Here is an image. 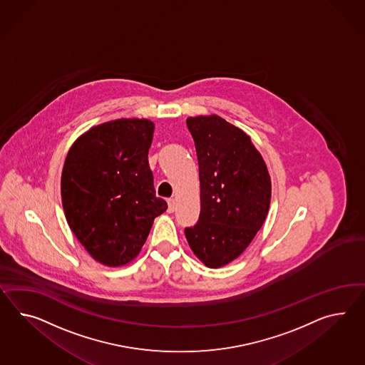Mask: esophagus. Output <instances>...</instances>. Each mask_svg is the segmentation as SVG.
Instances as JSON below:
<instances>
[{
    "mask_svg": "<svg viewBox=\"0 0 365 365\" xmlns=\"http://www.w3.org/2000/svg\"><path fill=\"white\" fill-rule=\"evenodd\" d=\"M168 205H169V208H168V211H169L170 214L171 212H174L175 211V199L174 197H170V199H168Z\"/></svg>",
    "mask_w": 365,
    "mask_h": 365,
    "instance_id": "esophagus-1",
    "label": "esophagus"
}]
</instances>
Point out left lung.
<instances>
[{
  "label": "left lung",
  "mask_w": 365,
  "mask_h": 365,
  "mask_svg": "<svg viewBox=\"0 0 365 365\" xmlns=\"http://www.w3.org/2000/svg\"><path fill=\"white\" fill-rule=\"evenodd\" d=\"M195 143L200 215L185 228L190 248L208 267L239 257L267 219L272 183L249 135L222 117L187 118Z\"/></svg>",
  "instance_id": "left-lung-1"
}]
</instances>
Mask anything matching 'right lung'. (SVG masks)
<instances>
[{
    "mask_svg": "<svg viewBox=\"0 0 365 365\" xmlns=\"http://www.w3.org/2000/svg\"><path fill=\"white\" fill-rule=\"evenodd\" d=\"M153 132L145 118L109 121L81 135L66 157V219L89 255L107 267L130 262L154 219L168 210L155 196L148 160Z\"/></svg>",
    "mask_w": 365,
    "mask_h": 365,
    "instance_id": "1",
    "label": "right lung"
}]
</instances>
